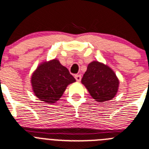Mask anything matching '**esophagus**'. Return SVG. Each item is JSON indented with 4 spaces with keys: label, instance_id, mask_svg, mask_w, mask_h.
I'll list each match as a JSON object with an SVG mask.
<instances>
[{
    "label": "esophagus",
    "instance_id": "obj_1",
    "mask_svg": "<svg viewBox=\"0 0 149 149\" xmlns=\"http://www.w3.org/2000/svg\"><path fill=\"white\" fill-rule=\"evenodd\" d=\"M74 77H75L76 80H77V82H80V80H81V75H80V74H75V75H74Z\"/></svg>",
    "mask_w": 149,
    "mask_h": 149
}]
</instances>
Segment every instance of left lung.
<instances>
[{
  "label": "left lung",
  "mask_w": 149,
  "mask_h": 149,
  "mask_svg": "<svg viewBox=\"0 0 149 149\" xmlns=\"http://www.w3.org/2000/svg\"><path fill=\"white\" fill-rule=\"evenodd\" d=\"M81 82L91 96L99 102L112 100L118 91L119 85L114 72L98 61L89 63Z\"/></svg>",
  "instance_id": "8db88e82"
}]
</instances>
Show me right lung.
<instances>
[{"label": "right lung", "instance_id": "right-lung-1", "mask_svg": "<svg viewBox=\"0 0 149 149\" xmlns=\"http://www.w3.org/2000/svg\"><path fill=\"white\" fill-rule=\"evenodd\" d=\"M74 82L75 79L69 70L56 59L39 65L31 77L35 95L45 103H56Z\"/></svg>", "mask_w": 149, "mask_h": 149}]
</instances>
